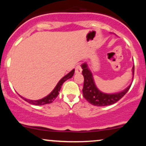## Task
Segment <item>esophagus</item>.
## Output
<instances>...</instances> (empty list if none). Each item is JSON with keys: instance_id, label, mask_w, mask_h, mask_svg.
I'll return each mask as SVG.
<instances>
[{"instance_id": "1", "label": "esophagus", "mask_w": 146, "mask_h": 146, "mask_svg": "<svg viewBox=\"0 0 146 146\" xmlns=\"http://www.w3.org/2000/svg\"><path fill=\"white\" fill-rule=\"evenodd\" d=\"M82 69L81 66H80V65H77V66H75V73H76V74H80V73H82Z\"/></svg>"}]
</instances>
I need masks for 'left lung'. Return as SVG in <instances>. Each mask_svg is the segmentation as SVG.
Masks as SVG:
<instances>
[{"label":"left lung","instance_id":"8db88e82","mask_svg":"<svg viewBox=\"0 0 146 146\" xmlns=\"http://www.w3.org/2000/svg\"><path fill=\"white\" fill-rule=\"evenodd\" d=\"M82 75L84 78L83 86V96L92 105L97 106H106L116 103L123 98L130 89L132 84L122 91L115 93H105L100 90L95 84L93 73L88 68L86 62L82 64ZM132 80H133L135 66H132Z\"/></svg>","mask_w":146,"mask_h":146}]
</instances>
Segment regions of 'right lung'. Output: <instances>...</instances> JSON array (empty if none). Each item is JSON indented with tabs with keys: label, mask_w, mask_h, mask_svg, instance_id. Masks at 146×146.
<instances>
[{
	"label": "right lung",
	"mask_w": 146,
	"mask_h": 146,
	"mask_svg": "<svg viewBox=\"0 0 146 146\" xmlns=\"http://www.w3.org/2000/svg\"><path fill=\"white\" fill-rule=\"evenodd\" d=\"M75 72V69H73L71 72L68 73L67 75H66L65 76H64L61 80L58 82V83L57 84L56 86L55 87L54 89H53L51 93L48 94L47 96H46L45 98L40 99V100H28V99H26L25 98H23L21 97L25 101L27 102L28 103L31 104L33 105H36V106H42V105H44V104H51L56 100L57 97H58V94H59V91L60 90V88H62V86L63 83L66 80H68V79L71 78L73 77V74H74Z\"/></svg>",
	"instance_id": "right-lung-1"
}]
</instances>
